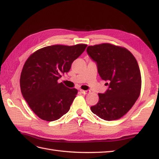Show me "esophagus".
Instances as JSON below:
<instances>
[{
	"label": "esophagus",
	"instance_id": "34e87169",
	"mask_svg": "<svg viewBox=\"0 0 159 159\" xmlns=\"http://www.w3.org/2000/svg\"><path fill=\"white\" fill-rule=\"evenodd\" d=\"M80 93H83V94H87L90 93V91H89V90H87V91H84V90L80 89Z\"/></svg>",
	"mask_w": 159,
	"mask_h": 159
}]
</instances>
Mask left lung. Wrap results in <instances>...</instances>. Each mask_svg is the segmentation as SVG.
Here are the masks:
<instances>
[{"mask_svg":"<svg viewBox=\"0 0 159 159\" xmlns=\"http://www.w3.org/2000/svg\"><path fill=\"white\" fill-rule=\"evenodd\" d=\"M89 55L97 62L98 71L109 89L98 93L99 101L91 111L105 120L122 118L139 98L141 75L136 58L124 47L104 43L89 46Z\"/></svg>","mask_w":159,"mask_h":159,"instance_id":"obj_1","label":"left lung"}]
</instances>
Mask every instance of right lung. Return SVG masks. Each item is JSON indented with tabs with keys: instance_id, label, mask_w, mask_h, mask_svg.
<instances>
[{
	"instance_id": "add662e5",
	"label": "right lung",
	"mask_w": 159,
	"mask_h": 159,
	"mask_svg": "<svg viewBox=\"0 0 159 159\" xmlns=\"http://www.w3.org/2000/svg\"><path fill=\"white\" fill-rule=\"evenodd\" d=\"M87 45H53L33 52L24 64L20 78L22 95L39 118L54 121L66 114L78 91L57 80Z\"/></svg>"
}]
</instances>
